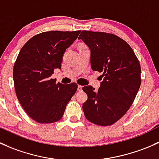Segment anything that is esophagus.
<instances>
[{
	"label": "esophagus",
	"instance_id": "1",
	"mask_svg": "<svg viewBox=\"0 0 159 159\" xmlns=\"http://www.w3.org/2000/svg\"><path fill=\"white\" fill-rule=\"evenodd\" d=\"M77 90L78 91H82V90H83V86H80V85H79V86H78V88H77Z\"/></svg>",
	"mask_w": 159,
	"mask_h": 159
}]
</instances>
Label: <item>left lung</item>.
<instances>
[{"mask_svg":"<svg viewBox=\"0 0 159 159\" xmlns=\"http://www.w3.org/2000/svg\"><path fill=\"white\" fill-rule=\"evenodd\" d=\"M78 39L90 50L92 70L103 77L98 90L83 88L88 96L83 104L84 115L96 125H112L126 113L138 93L139 62L130 46L114 34L83 30Z\"/></svg>","mask_w":159,"mask_h":159,"instance_id":"left-lung-1","label":"left lung"}]
</instances>
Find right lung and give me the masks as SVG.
Wrapping results in <instances>:
<instances>
[{"label":"right lung","instance_id":"1","mask_svg":"<svg viewBox=\"0 0 159 159\" xmlns=\"http://www.w3.org/2000/svg\"><path fill=\"white\" fill-rule=\"evenodd\" d=\"M81 31H48L34 36L21 48L13 78L20 103L39 123H53L63 117L66 105L77 89L50 78L61 69L63 54Z\"/></svg>","mask_w":159,"mask_h":159}]
</instances>
